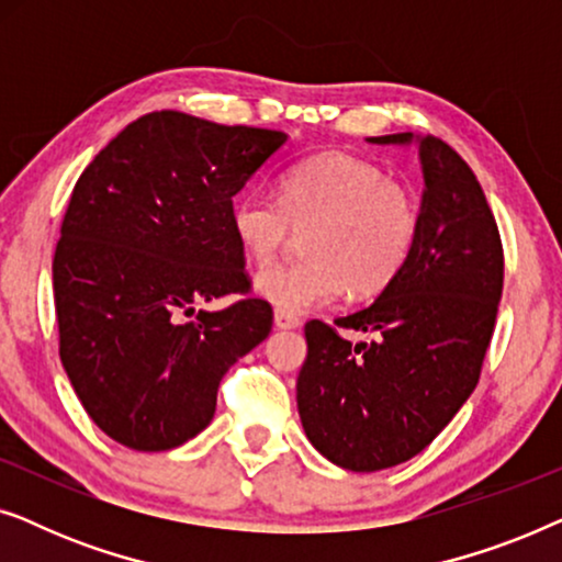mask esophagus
I'll return each instance as SVG.
<instances>
[{
    "label": "esophagus",
    "mask_w": 562,
    "mask_h": 562,
    "mask_svg": "<svg viewBox=\"0 0 562 562\" xmlns=\"http://www.w3.org/2000/svg\"><path fill=\"white\" fill-rule=\"evenodd\" d=\"M273 325L279 327V329H296L299 325H302V319H299L296 314H289V312L276 310V312H273Z\"/></svg>",
    "instance_id": "1"
}]
</instances>
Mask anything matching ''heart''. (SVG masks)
I'll use <instances>...</instances> for the list:
<instances>
[{
    "mask_svg": "<svg viewBox=\"0 0 562 562\" xmlns=\"http://www.w3.org/2000/svg\"><path fill=\"white\" fill-rule=\"evenodd\" d=\"M310 224V258L266 268L256 279V294L289 314L333 304L348 289L371 294L386 286L417 243L419 206L379 166L350 153H322L281 176L279 199L248 191L229 214L237 245L258 266L273 260L291 227Z\"/></svg>",
    "mask_w": 562,
    "mask_h": 562,
    "instance_id": "obj_1",
    "label": "heart"
}]
</instances>
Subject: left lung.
<instances>
[{"instance_id": "1", "label": "left lung", "mask_w": 562, "mask_h": 562, "mask_svg": "<svg viewBox=\"0 0 562 562\" xmlns=\"http://www.w3.org/2000/svg\"><path fill=\"white\" fill-rule=\"evenodd\" d=\"M366 140L417 145V243L373 304L335 322L373 335L371 342L352 345L325 322H306L296 379L310 442L356 473L404 463L448 427L479 383L504 286L502 237L465 160L432 135Z\"/></svg>"}]
</instances>
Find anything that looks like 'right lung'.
Wrapping results in <instances>:
<instances>
[{
    "mask_svg": "<svg viewBox=\"0 0 562 562\" xmlns=\"http://www.w3.org/2000/svg\"><path fill=\"white\" fill-rule=\"evenodd\" d=\"M286 140L150 112L76 181L53 256L60 363L114 442L140 452L189 442L214 417L222 375L271 333L263 299L196 306L248 294L233 196Z\"/></svg>",
    "mask_w": 562,
    "mask_h": 562,
    "instance_id": "add662e5",
    "label": "right lung"
}]
</instances>
